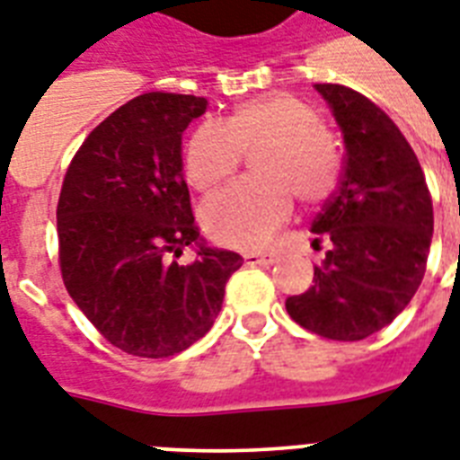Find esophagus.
I'll return each mask as SVG.
<instances>
[{"instance_id":"34e87169","label":"esophagus","mask_w":460,"mask_h":460,"mask_svg":"<svg viewBox=\"0 0 460 460\" xmlns=\"http://www.w3.org/2000/svg\"><path fill=\"white\" fill-rule=\"evenodd\" d=\"M243 262L245 264H260V267H269V264L276 262L274 252H264V255H243Z\"/></svg>"}]
</instances>
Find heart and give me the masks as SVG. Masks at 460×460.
<instances>
[{"label":"heart","instance_id":"obj_1","mask_svg":"<svg viewBox=\"0 0 460 460\" xmlns=\"http://www.w3.org/2000/svg\"><path fill=\"white\" fill-rule=\"evenodd\" d=\"M257 147L252 170L260 177L241 179L203 205L205 231L226 248H262L290 217L293 196L305 208H319L340 184L338 139L314 108L290 94L238 103L224 125L200 122L186 144V179L198 191H212Z\"/></svg>","mask_w":460,"mask_h":460}]
</instances>
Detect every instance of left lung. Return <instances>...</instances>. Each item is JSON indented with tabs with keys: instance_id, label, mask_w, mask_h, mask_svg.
I'll return each mask as SVG.
<instances>
[{
	"instance_id": "1",
	"label": "left lung",
	"mask_w": 460,
	"mask_h": 460,
	"mask_svg": "<svg viewBox=\"0 0 460 460\" xmlns=\"http://www.w3.org/2000/svg\"><path fill=\"white\" fill-rule=\"evenodd\" d=\"M345 139L338 191L312 222L328 241L314 281L286 300L290 319L328 340L378 333L411 302L432 241V198L416 153L371 99L342 84H316Z\"/></svg>"
}]
</instances>
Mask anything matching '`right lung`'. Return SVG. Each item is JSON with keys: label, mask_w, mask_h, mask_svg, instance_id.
<instances>
[{"label": "right lung", "mask_w": 460, "mask_h": 460, "mask_svg": "<svg viewBox=\"0 0 460 460\" xmlns=\"http://www.w3.org/2000/svg\"><path fill=\"white\" fill-rule=\"evenodd\" d=\"M203 96L148 92L82 141L63 177L56 226L66 290L118 349L146 359L184 352L217 319L243 264L200 243L181 174V134ZM199 243L191 265L176 262Z\"/></svg>", "instance_id": "add662e5"}]
</instances>
